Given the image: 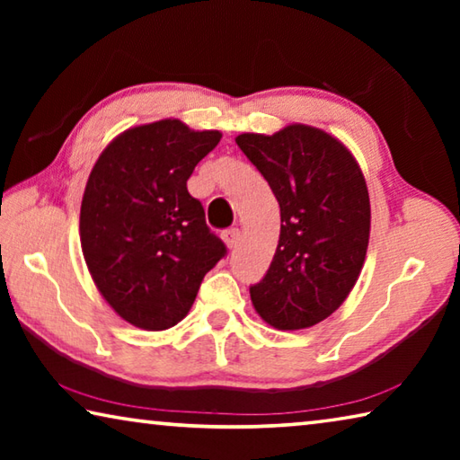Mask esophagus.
<instances>
[{"label": "esophagus", "mask_w": 460, "mask_h": 460, "mask_svg": "<svg viewBox=\"0 0 460 460\" xmlns=\"http://www.w3.org/2000/svg\"><path fill=\"white\" fill-rule=\"evenodd\" d=\"M223 239H225V245H227L229 249H235L237 243H239V239H241V231L237 227L227 229L223 233Z\"/></svg>", "instance_id": "esophagus-1"}]
</instances>
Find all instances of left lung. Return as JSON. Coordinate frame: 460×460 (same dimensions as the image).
I'll return each mask as SVG.
<instances>
[{
  "mask_svg": "<svg viewBox=\"0 0 460 460\" xmlns=\"http://www.w3.org/2000/svg\"><path fill=\"white\" fill-rule=\"evenodd\" d=\"M235 142L268 181L282 219L268 274L249 288L253 308L274 329H308L345 302L361 274L371 229L365 176L341 139L305 123Z\"/></svg>",
  "mask_w": 460,
  "mask_h": 460,
  "instance_id": "obj_1",
  "label": "left lung"
}]
</instances>
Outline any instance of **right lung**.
Segmentation results:
<instances>
[{
    "instance_id": "right-lung-1",
    "label": "right lung",
    "mask_w": 460,
    "mask_h": 460,
    "mask_svg": "<svg viewBox=\"0 0 460 460\" xmlns=\"http://www.w3.org/2000/svg\"><path fill=\"white\" fill-rule=\"evenodd\" d=\"M221 131L181 119L129 128L101 152L81 202V247L107 305L144 331L189 314L202 278L227 247L186 189Z\"/></svg>"
}]
</instances>
